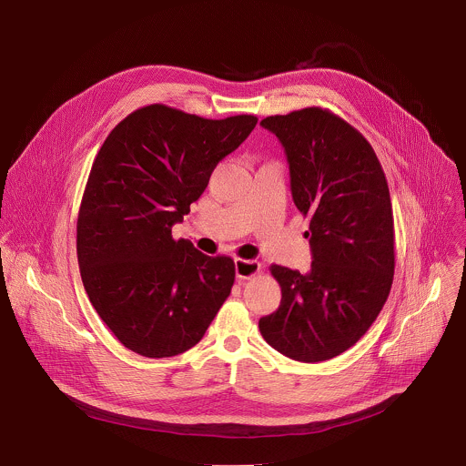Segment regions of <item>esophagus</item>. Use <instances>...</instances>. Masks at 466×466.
Masks as SVG:
<instances>
[{"instance_id": "obj_1", "label": "esophagus", "mask_w": 466, "mask_h": 466, "mask_svg": "<svg viewBox=\"0 0 466 466\" xmlns=\"http://www.w3.org/2000/svg\"><path fill=\"white\" fill-rule=\"evenodd\" d=\"M236 277L239 280H248L252 277H256L261 271V263L256 259H241L236 258Z\"/></svg>"}]
</instances>
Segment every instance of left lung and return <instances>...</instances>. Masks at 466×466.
I'll list each match as a JSON object with an SVG mask.
<instances>
[{"label":"left lung","instance_id":"left-lung-1","mask_svg":"<svg viewBox=\"0 0 466 466\" xmlns=\"http://www.w3.org/2000/svg\"><path fill=\"white\" fill-rule=\"evenodd\" d=\"M282 142L295 207L309 218L311 271L271 265L282 302L259 319L280 354L326 361L354 347L381 311L394 275V219L381 164L358 128L308 106L259 121Z\"/></svg>","mask_w":466,"mask_h":466}]
</instances>
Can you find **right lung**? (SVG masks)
<instances>
[{
    "mask_svg": "<svg viewBox=\"0 0 466 466\" xmlns=\"http://www.w3.org/2000/svg\"><path fill=\"white\" fill-rule=\"evenodd\" d=\"M256 123L252 114L207 119L155 103L103 142L79 208L77 259L94 309L128 350H189L228 299L234 259L198 252L171 227Z\"/></svg>",
    "mask_w": 466,
    "mask_h": 466,
    "instance_id": "right-lung-1",
    "label": "right lung"
}]
</instances>
